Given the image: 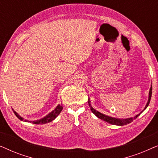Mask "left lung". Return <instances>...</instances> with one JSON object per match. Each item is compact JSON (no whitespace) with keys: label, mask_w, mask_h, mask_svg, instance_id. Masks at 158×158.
<instances>
[{"label":"left lung","mask_w":158,"mask_h":158,"mask_svg":"<svg viewBox=\"0 0 158 158\" xmlns=\"http://www.w3.org/2000/svg\"><path fill=\"white\" fill-rule=\"evenodd\" d=\"M152 83H151V87L150 88V91H149V96H148V102H147L145 106H144V109L142 110V111H140L139 114H137V115L135 116H132V117H129V118H116L114 117V116H110L108 115H106V114L101 113L100 111H97L94 109V107L91 106V101H90V98H88V105L90 108V110L91 111L94 113L95 115H96L97 117L101 118V120L104 121L106 122L109 123V124H113V125H117V126H123V125H126L127 124H129L131 122H133V120H135V118H137L138 116H139L140 114H141L142 112H143L144 110H145L148 106H149V103L150 102V99H151V96H152Z\"/></svg>","instance_id":"8db88e82"}]
</instances>
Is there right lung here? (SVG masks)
Wrapping results in <instances>:
<instances>
[{"label": "right lung", "mask_w": 158, "mask_h": 158, "mask_svg": "<svg viewBox=\"0 0 158 158\" xmlns=\"http://www.w3.org/2000/svg\"><path fill=\"white\" fill-rule=\"evenodd\" d=\"M62 109H63V108H62V106L58 104L55 109L52 110L51 112H49L48 114H47V115L44 116V117L41 118L40 119H36L34 121H29V120L25 119L24 118H23L22 116L19 115L17 112L15 111L14 109H12L14 112L15 115H16L20 120L24 121L26 122H32L34 124H47V123H49L52 122V121H53L54 119H55V118L57 117V116L60 114V112L62 111Z\"/></svg>", "instance_id": "right-lung-1"}]
</instances>
